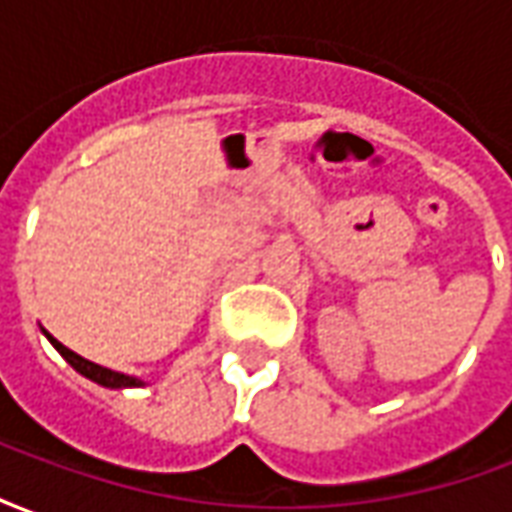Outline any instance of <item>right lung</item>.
<instances>
[{
    "instance_id": "obj_1",
    "label": "right lung",
    "mask_w": 512,
    "mask_h": 512,
    "mask_svg": "<svg viewBox=\"0 0 512 512\" xmlns=\"http://www.w3.org/2000/svg\"><path fill=\"white\" fill-rule=\"evenodd\" d=\"M46 337H49L51 345H54V348H57L62 356H65V362H68V365H71L76 373H82V376H87L90 381H95V384L109 386V389H123V386H142V381H136V378L123 376V373H115V370L95 365V362H87V359H82L79 354H73L71 348H65L60 340H54L51 334H46Z\"/></svg>"
}]
</instances>
